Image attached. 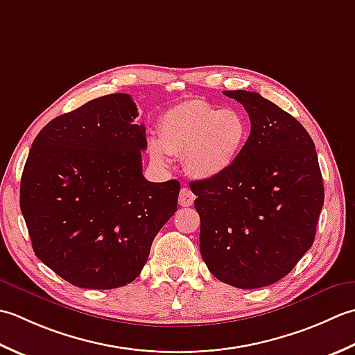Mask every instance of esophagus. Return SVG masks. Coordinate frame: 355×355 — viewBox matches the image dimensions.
Listing matches in <instances>:
<instances>
[{"mask_svg": "<svg viewBox=\"0 0 355 355\" xmlns=\"http://www.w3.org/2000/svg\"><path fill=\"white\" fill-rule=\"evenodd\" d=\"M194 202V194L188 187H182L180 188V193H179V204L182 207H190L193 205Z\"/></svg>", "mask_w": 355, "mask_h": 355, "instance_id": "obj_1", "label": "esophagus"}]
</instances>
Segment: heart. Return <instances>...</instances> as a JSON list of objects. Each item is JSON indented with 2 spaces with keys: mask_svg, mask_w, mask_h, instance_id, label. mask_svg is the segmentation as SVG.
Wrapping results in <instances>:
<instances>
[{
  "mask_svg": "<svg viewBox=\"0 0 355 355\" xmlns=\"http://www.w3.org/2000/svg\"><path fill=\"white\" fill-rule=\"evenodd\" d=\"M250 137V122L234 108H219L204 99H188L165 112L159 141L148 151L159 165L168 155L184 156L187 171L199 179L225 175L241 156Z\"/></svg>",
  "mask_w": 355,
  "mask_h": 355,
  "instance_id": "obj_1",
  "label": "heart"
}]
</instances>
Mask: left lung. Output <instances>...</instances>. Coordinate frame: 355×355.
<instances>
[{
	"instance_id": "left-lung-1",
	"label": "left lung",
	"mask_w": 355,
	"mask_h": 355,
	"mask_svg": "<svg viewBox=\"0 0 355 355\" xmlns=\"http://www.w3.org/2000/svg\"><path fill=\"white\" fill-rule=\"evenodd\" d=\"M223 95L247 110V146L225 175L193 180L200 254L223 284H276L311 248L324 188L315 146L300 122L256 92Z\"/></svg>"
}]
</instances>
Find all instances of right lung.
<instances>
[{
  "instance_id": "add662e5",
  "label": "right lung",
  "mask_w": 355,
  "mask_h": 355,
  "mask_svg": "<svg viewBox=\"0 0 355 355\" xmlns=\"http://www.w3.org/2000/svg\"><path fill=\"white\" fill-rule=\"evenodd\" d=\"M127 93L96 98L35 137L19 207L36 257L79 288L112 289L139 276L176 213L180 185L142 175L146 127Z\"/></svg>"
}]
</instances>
